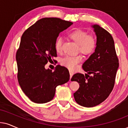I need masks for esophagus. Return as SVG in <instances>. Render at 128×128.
Returning <instances> with one entry per match:
<instances>
[{"instance_id":"obj_1","label":"esophagus","mask_w":128,"mask_h":128,"mask_svg":"<svg viewBox=\"0 0 128 128\" xmlns=\"http://www.w3.org/2000/svg\"><path fill=\"white\" fill-rule=\"evenodd\" d=\"M69 72H70V80H71V78H72V75H73L74 72H72V70H70V71H69Z\"/></svg>"}]
</instances>
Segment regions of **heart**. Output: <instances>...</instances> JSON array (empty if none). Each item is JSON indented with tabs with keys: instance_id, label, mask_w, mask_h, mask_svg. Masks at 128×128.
Wrapping results in <instances>:
<instances>
[{
	"instance_id": "heart-1",
	"label": "heart",
	"mask_w": 128,
	"mask_h": 128,
	"mask_svg": "<svg viewBox=\"0 0 128 128\" xmlns=\"http://www.w3.org/2000/svg\"><path fill=\"white\" fill-rule=\"evenodd\" d=\"M68 36L77 44V51L84 56H89L94 52L97 46V41L94 35H87V32L86 30L77 28L70 32ZM55 48L58 52H61L62 51V40L60 38L56 40ZM82 60L83 58L81 55L67 56L62 59L61 64L70 70H74Z\"/></svg>"
}]
</instances>
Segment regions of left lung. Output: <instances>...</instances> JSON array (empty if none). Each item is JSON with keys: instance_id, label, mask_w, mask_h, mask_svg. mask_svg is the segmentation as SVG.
I'll list each match as a JSON object with an SVG mask.
<instances>
[{"instance_id": "left-lung-1", "label": "left lung", "mask_w": 128, "mask_h": 128, "mask_svg": "<svg viewBox=\"0 0 128 128\" xmlns=\"http://www.w3.org/2000/svg\"><path fill=\"white\" fill-rule=\"evenodd\" d=\"M93 27L97 36L96 48L82 66L88 74L84 76L77 72L71 79L80 85L74 93L76 102L87 108L96 106L108 98L114 88L119 67V60L111 34L99 25ZM89 74L92 75L90 76Z\"/></svg>"}]
</instances>
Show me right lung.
<instances>
[{
  "label": "right lung",
  "instance_id": "1",
  "mask_svg": "<svg viewBox=\"0 0 128 128\" xmlns=\"http://www.w3.org/2000/svg\"><path fill=\"white\" fill-rule=\"evenodd\" d=\"M72 22L58 18H45L27 29L22 35L16 54L18 80L21 89L32 102L47 103L54 98L56 87L68 82L65 67L56 66L54 72L45 68L48 62H56L55 43L61 32Z\"/></svg>",
  "mask_w": 128,
  "mask_h": 128
}]
</instances>
